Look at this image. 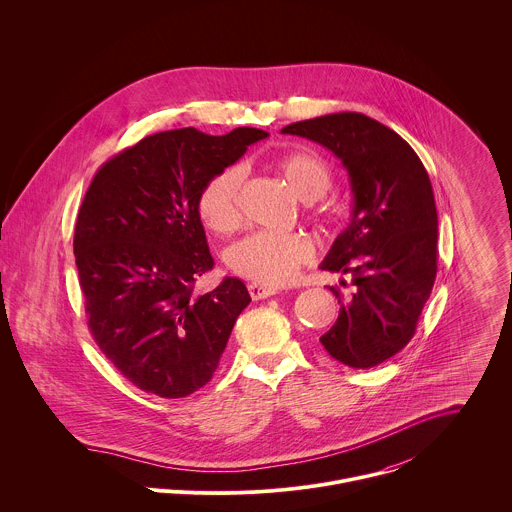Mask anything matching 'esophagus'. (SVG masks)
Wrapping results in <instances>:
<instances>
[{
	"label": "esophagus",
	"mask_w": 512,
	"mask_h": 512,
	"mask_svg": "<svg viewBox=\"0 0 512 512\" xmlns=\"http://www.w3.org/2000/svg\"><path fill=\"white\" fill-rule=\"evenodd\" d=\"M248 292L252 295V299H264V297H270V295L278 293V290L270 288V286H264V284L252 282V284H248Z\"/></svg>",
	"instance_id": "34e87169"
}]
</instances>
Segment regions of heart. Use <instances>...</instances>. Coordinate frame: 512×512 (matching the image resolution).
Instances as JSON below:
<instances>
[{"label": "heart", "mask_w": 512, "mask_h": 512, "mask_svg": "<svg viewBox=\"0 0 512 512\" xmlns=\"http://www.w3.org/2000/svg\"><path fill=\"white\" fill-rule=\"evenodd\" d=\"M274 169L303 203L323 199L333 185L329 165L313 153H284L274 159ZM242 179L244 169L230 165L205 183L197 201V211L205 226L219 234H228L240 226ZM313 252L311 238L301 232H254L238 240L228 250L226 260L228 266L244 278L266 286H284L297 276L301 264L313 258Z\"/></svg>", "instance_id": "obj_1"}]
</instances>
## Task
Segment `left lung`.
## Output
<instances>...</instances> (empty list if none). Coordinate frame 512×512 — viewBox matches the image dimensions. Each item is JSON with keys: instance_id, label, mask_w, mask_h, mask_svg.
<instances>
[{"instance_id": "obj_1", "label": "left lung", "mask_w": 512, "mask_h": 512, "mask_svg": "<svg viewBox=\"0 0 512 512\" xmlns=\"http://www.w3.org/2000/svg\"><path fill=\"white\" fill-rule=\"evenodd\" d=\"M282 134L327 147L351 181V222L319 268L351 274L355 292L345 297L329 286L341 307L319 341L343 365H380L414 337L436 282L438 211L428 171L394 130L359 112L295 122Z\"/></svg>"}]
</instances>
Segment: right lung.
<instances>
[{
	"label": "right lung",
	"mask_w": 512,
	"mask_h": 512,
	"mask_svg": "<svg viewBox=\"0 0 512 512\" xmlns=\"http://www.w3.org/2000/svg\"><path fill=\"white\" fill-rule=\"evenodd\" d=\"M264 138L256 128L159 132L106 161L84 195L74 258L88 327L140 390L183 398L219 366L250 293L228 276L213 292H193L215 266L197 201L213 175Z\"/></svg>",
	"instance_id": "1"
}]
</instances>
